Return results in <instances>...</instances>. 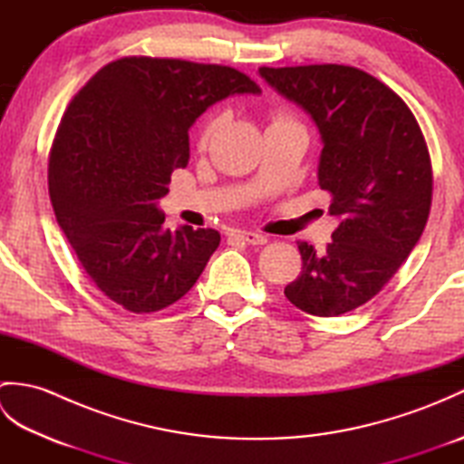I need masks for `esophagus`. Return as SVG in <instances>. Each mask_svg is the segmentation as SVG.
Listing matches in <instances>:
<instances>
[{
    "label": "esophagus",
    "instance_id": "1",
    "mask_svg": "<svg viewBox=\"0 0 464 464\" xmlns=\"http://www.w3.org/2000/svg\"><path fill=\"white\" fill-rule=\"evenodd\" d=\"M229 235H231V237H237V239L249 243V245H265V243H267V237H265V235L253 233V231H231Z\"/></svg>",
    "mask_w": 464,
    "mask_h": 464
}]
</instances>
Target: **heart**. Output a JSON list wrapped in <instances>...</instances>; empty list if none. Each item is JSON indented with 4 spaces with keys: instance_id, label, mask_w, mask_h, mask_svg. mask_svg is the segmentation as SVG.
<instances>
[{
    "instance_id": "heart-1",
    "label": "heart",
    "mask_w": 464,
    "mask_h": 464,
    "mask_svg": "<svg viewBox=\"0 0 464 464\" xmlns=\"http://www.w3.org/2000/svg\"><path fill=\"white\" fill-rule=\"evenodd\" d=\"M215 127H217V120H211L209 123L205 125V130H203V133H201V143L205 145L207 141H209V137L213 135V131H215Z\"/></svg>"
}]
</instances>
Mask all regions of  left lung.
Instances as JSON below:
<instances>
[{
    "label": "left lung",
    "instance_id": "obj_1",
    "mask_svg": "<svg viewBox=\"0 0 464 464\" xmlns=\"http://www.w3.org/2000/svg\"><path fill=\"white\" fill-rule=\"evenodd\" d=\"M259 75L317 125L319 187L339 219L323 253L299 243L303 271L285 297L339 317L371 301L420 239L432 197L425 137L407 103L357 67H261Z\"/></svg>",
    "mask_w": 464,
    "mask_h": 464
}]
</instances>
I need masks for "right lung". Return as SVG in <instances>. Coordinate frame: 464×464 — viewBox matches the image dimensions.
Returning <instances> with one entry per match:
<instances>
[{"instance_id": "obj_1", "label": "right lung", "mask_w": 464, "mask_h": 464, "mask_svg": "<svg viewBox=\"0 0 464 464\" xmlns=\"http://www.w3.org/2000/svg\"><path fill=\"white\" fill-rule=\"evenodd\" d=\"M243 93L261 90L233 67L123 57L69 103L49 155V197L85 273L123 309L179 301L219 247L215 229H165L157 203L189 163L197 117Z\"/></svg>"}]
</instances>
